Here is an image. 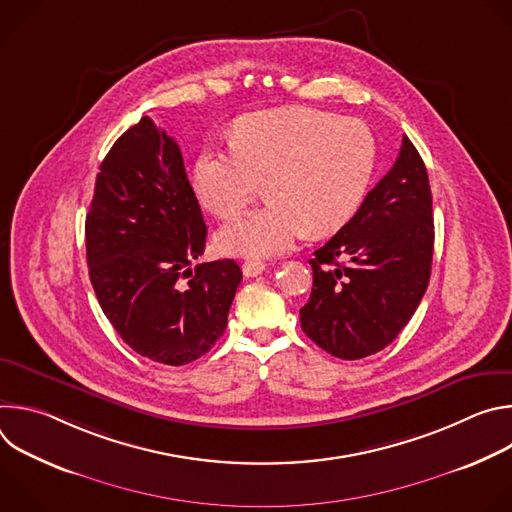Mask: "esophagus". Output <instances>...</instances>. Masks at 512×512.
Masks as SVG:
<instances>
[{
  "label": "esophagus",
  "instance_id": "obj_1",
  "mask_svg": "<svg viewBox=\"0 0 512 512\" xmlns=\"http://www.w3.org/2000/svg\"><path fill=\"white\" fill-rule=\"evenodd\" d=\"M265 271V263L261 261V259H247L245 263H243V273L247 275V277H255V275H259V273H263Z\"/></svg>",
  "mask_w": 512,
  "mask_h": 512
}]
</instances>
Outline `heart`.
<instances>
[{
    "instance_id": "1",
    "label": "heart",
    "mask_w": 512,
    "mask_h": 512,
    "mask_svg": "<svg viewBox=\"0 0 512 512\" xmlns=\"http://www.w3.org/2000/svg\"><path fill=\"white\" fill-rule=\"evenodd\" d=\"M375 162V137L358 119L308 107L259 111L235 123L233 148L202 150L194 188L214 216L235 218L265 182L269 202L218 231L216 247L267 257L289 251L308 229L328 235L344 227Z\"/></svg>"
}]
</instances>
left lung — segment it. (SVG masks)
Returning a JSON list of instances; mask_svg holds the SVG:
<instances>
[{"label": "left lung", "instance_id": "1", "mask_svg": "<svg viewBox=\"0 0 512 512\" xmlns=\"http://www.w3.org/2000/svg\"><path fill=\"white\" fill-rule=\"evenodd\" d=\"M433 212L425 164L403 135L393 168L310 259L314 287L302 330L356 360L389 346L415 314L431 273Z\"/></svg>", "mask_w": 512, "mask_h": 512}]
</instances>
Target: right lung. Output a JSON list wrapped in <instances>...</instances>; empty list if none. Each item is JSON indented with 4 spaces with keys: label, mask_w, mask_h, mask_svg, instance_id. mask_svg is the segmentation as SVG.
Listing matches in <instances>:
<instances>
[{
    "label": "right lung",
    "mask_w": 512,
    "mask_h": 512,
    "mask_svg": "<svg viewBox=\"0 0 512 512\" xmlns=\"http://www.w3.org/2000/svg\"><path fill=\"white\" fill-rule=\"evenodd\" d=\"M85 239L97 300L137 354L182 367L223 336L243 273L233 259L192 267L206 225L178 143L150 117L105 156Z\"/></svg>",
    "instance_id": "add662e5"
}]
</instances>
